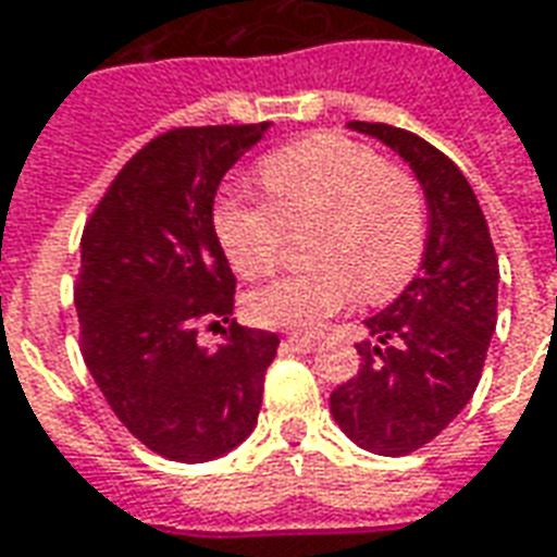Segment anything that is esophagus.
<instances>
[{"instance_id": "esophagus-1", "label": "esophagus", "mask_w": 557, "mask_h": 557, "mask_svg": "<svg viewBox=\"0 0 557 557\" xmlns=\"http://www.w3.org/2000/svg\"><path fill=\"white\" fill-rule=\"evenodd\" d=\"M315 343H319V339L307 337V334H292V337L283 339V346H286V349L301 351V355H304V351H313Z\"/></svg>"}]
</instances>
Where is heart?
I'll use <instances>...</instances> for the list:
<instances>
[{"label":"heart","mask_w":557,"mask_h":557,"mask_svg":"<svg viewBox=\"0 0 557 557\" xmlns=\"http://www.w3.org/2000/svg\"><path fill=\"white\" fill-rule=\"evenodd\" d=\"M259 178L271 206L223 196L214 208V232L232 268L242 277H265L286 230L310 223L313 265L247 292L244 310L256 325L315 331L351 304L358 286L382 301L414 277L426 244L423 196L409 172L385 166L379 151L315 134L268 154Z\"/></svg>","instance_id":"b5f03b06"}]
</instances>
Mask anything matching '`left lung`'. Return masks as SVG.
Masks as SVG:
<instances>
[{
  "instance_id": "8db88e82",
  "label": "left lung",
  "mask_w": 557,
  "mask_h": 557,
  "mask_svg": "<svg viewBox=\"0 0 557 557\" xmlns=\"http://www.w3.org/2000/svg\"><path fill=\"white\" fill-rule=\"evenodd\" d=\"M385 143L414 172L430 208L420 274L363 325L361 370L331 394L351 442L406 456L466 409L498 319V256L468 178L454 160L403 127L349 122Z\"/></svg>"
}]
</instances>
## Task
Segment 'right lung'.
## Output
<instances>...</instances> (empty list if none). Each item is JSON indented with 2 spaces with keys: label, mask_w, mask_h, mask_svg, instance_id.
I'll list each match as a JSON object with an SVG mask.
<instances>
[{
  "label": "right lung",
  "mask_w": 557,
  "mask_h": 557,
  "mask_svg": "<svg viewBox=\"0 0 557 557\" xmlns=\"http://www.w3.org/2000/svg\"><path fill=\"white\" fill-rule=\"evenodd\" d=\"M268 127L160 134L83 230L74 304L86 367L115 418L175 462L218 459L253 432L277 355V334L230 322L235 274L214 232L223 175ZM199 318L231 325L218 350L195 343Z\"/></svg>",
  "instance_id": "obj_1"
}]
</instances>
